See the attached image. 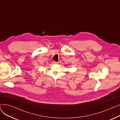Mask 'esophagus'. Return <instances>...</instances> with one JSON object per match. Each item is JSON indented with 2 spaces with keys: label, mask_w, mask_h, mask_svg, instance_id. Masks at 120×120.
Returning a JSON list of instances; mask_svg holds the SVG:
<instances>
[{
  "label": "esophagus",
  "mask_w": 120,
  "mask_h": 120,
  "mask_svg": "<svg viewBox=\"0 0 120 120\" xmlns=\"http://www.w3.org/2000/svg\"><path fill=\"white\" fill-rule=\"evenodd\" d=\"M52 63H53V64H57L58 63V62H56V61H52Z\"/></svg>",
  "instance_id": "obj_1"
}]
</instances>
